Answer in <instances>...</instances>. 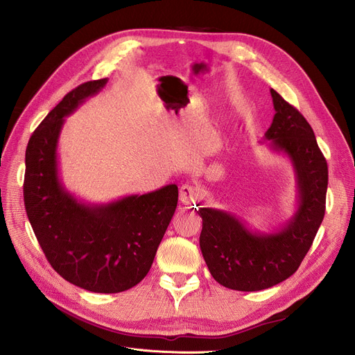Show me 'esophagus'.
<instances>
[{
    "label": "esophagus",
    "instance_id": "34e87169",
    "mask_svg": "<svg viewBox=\"0 0 355 355\" xmlns=\"http://www.w3.org/2000/svg\"><path fill=\"white\" fill-rule=\"evenodd\" d=\"M179 199L184 205H195L199 199V190L193 186H190V184H183L180 187Z\"/></svg>",
    "mask_w": 355,
    "mask_h": 355
}]
</instances>
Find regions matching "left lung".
<instances>
[{"label":"left lung","mask_w":355,"mask_h":355,"mask_svg":"<svg viewBox=\"0 0 355 355\" xmlns=\"http://www.w3.org/2000/svg\"><path fill=\"white\" fill-rule=\"evenodd\" d=\"M275 118L264 139L286 155L297 180V210L277 232L248 229L234 214L200 207V250L213 279L232 290L259 291L276 286L297 271L310 250L325 211L329 168L306 118L270 89Z\"/></svg>","instance_id":"obj_1"}]
</instances>
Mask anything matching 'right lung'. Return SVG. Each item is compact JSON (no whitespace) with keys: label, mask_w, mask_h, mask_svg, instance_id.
Masks as SVG:
<instances>
[{"label":"right lung","mask_w":355,"mask_h":355,"mask_svg":"<svg viewBox=\"0 0 355 355\" xmlns=\"http://www.w3.org/2000/svg\"><path fill=\"white\" fill-rule=\"evenodd\" d=\"M107 79L72 89L34 130L25 152L24 203L46 260L67 282L94 293H121L144 280L178 206V186L106 205L78 200L64 187L58 139L65 122Z\"/></svg>","instance_id":"add662e5"}]
</instances>
